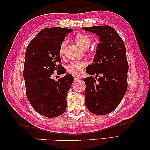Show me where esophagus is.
Returning a JSON list of instances; mask_svg holds the SVG:
<instances>
[{"mask_svg": "<svg viewBox=\"0 0 150 150\" xmlns=\"http://www.w3.org/2000/svg\"><path fill=\"white\" fill-rule=\"evenodd\" d=\"M81 78V77L80 76H77V75H74V79L75 80H80Z\"/></svg>", "mask_w": 150, "mask_h": 150, "instance_id": "1", "label": "esophagus"}]
</instances>
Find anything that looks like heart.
I'll return each mask as SVG.
<instances>
[{
    "mask_svg": "<svg viewBox=\"0 0 150 150\" xmlns=\"http://www.w3.org/2000/svg\"><path fill=\"white\" fill-rule=\"evenodd\" d=\"M74 40L76 42L77 45H79L80 47L82 48H87L89 46L91 40L90 38L84 34H78L74 37ZM65 42L61 44L59 49V55L62 56L64 55V46H65ZM86 64L85 62H79V61H73L71 62L67 66L66 69L68 72L70 73L74 74H80L82 70L84 69L85 66Z\"/></svg>",
    "mask_w": 150,
    "mask_h": 150,
    "instance_id": "1",
    "label": "heart"
}]
</instances>
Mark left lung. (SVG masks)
<instances>
[{"mask_svg":"<svg viewBox=\"0 0 150 150\" xmlns=\"http://www.w3.org/2000/svg\"><path fill=\"white\" fill-rule=\"evenodd\" d=\"M99 36L94 63L86 69V107L92 114L104 115L116 108L127 88V64L124 41L110 26L82 28ZM96 75L95 77H92Z\"/></svg>","mask_w":150,"mask_h":150,"instance_id":"obj_1","label":"left lung"}]
</instances>
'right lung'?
Returning a JSON list of instances; mask_svg holds the SVG:
<instances>
[{"label": "right lung", "mask_w": 150, "mask_h": 150, "mask_svg": "<svg viewBox=\"0 0 150 150\" xmlns=\"http://www.w3.org/2000/svg\"><path fill=\"white\" fill-rule=\"evenodd\" d=\"M73 29L60 27L40 30L27 46L23 76L26 96L32 106L45 117H55L66 110V95L74 81L66 74L56 81L51 78L54 71L65 74L61 64L59 49L66 35Z\"/></svg>", "instance_id": "right-lung-1"}]
</instances>
